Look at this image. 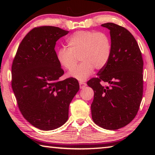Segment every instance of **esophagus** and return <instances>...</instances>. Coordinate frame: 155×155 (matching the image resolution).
Segmentation results:
<instances>
[{
    "mask_svg": "<svg viewBox=\"0 0 155 155\" xmlns=\"http://www.w3.org/2000/svg\"><path fill=\"white\" fill-rule=\"evenodd\" d=\"M79 85H80V88L81 89H83L84 87H85L86 85H87V84L84 82H82V81H80L79 82Z\"/></svg>",
    "mask_w": 155,
    "mask_h": 155,
    "instance_id": "34e87169",
    "label": "esophagus"
}]
</instances>
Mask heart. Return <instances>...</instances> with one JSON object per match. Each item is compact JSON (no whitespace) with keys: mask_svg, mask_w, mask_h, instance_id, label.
I'll list each match as a JSON object with an SVG mask.
<instances>
[{"mask_svg":"<svg viewBox=\"0 0 155 155\" xmlns=\"http://www.w3.org/2000/svg\"><path fill=\"white\" fill-rule=\"evenodd\" d=\"M67 42L69 48L63 47L57 52V61L65 69L71 70L80 57L83 62L69 73L70 77L79 81L90 77L94 68H103L111 57V40L105 33L77 31L68 39Z\"/></svg>","mask_w":155,"mask_h":155,"instance_id":"heart-1","label":"heart"}]
</instances>
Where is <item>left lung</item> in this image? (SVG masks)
<instances>
[{"instance_id": "1", "label": "left lung", "mask_w": 155, "mask_h": 155, "mask_svg": "<svg viewBox=\"0 0 155 155\" xmlns=\"http://www.w3.org/2000/svg\"><path fill=\"white\" fill-rule=\"evenodd\" d=\"M101 26L110 31L111 53L98 77L87 83L94 91L91 117L99 127L116 130L137 114L143 96V61L137 41L127 29L111 22ZM101 82L108 85L102 86Z\"/></svg>"}]
</instances>
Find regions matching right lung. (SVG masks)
<instances>
[{
  "label": "right lung",
  "instance_id": "right-lung-1",
  "mask_svg": "<svg viewBox=\"0 0 155 155\" xmlns=\"http://www.w3.org/2000/svg\"><path fill=\"white\" fill-rule=\"evenodd\" d=\"M69 31L52 26L35 27L21 41L12 66V87L23 117L42 130H54L68 119L70 103L79 90L64 74L54 51Z\"/></svg>",
  "mask_w": 155,
  "mask_h": 155
}]
</instances>
